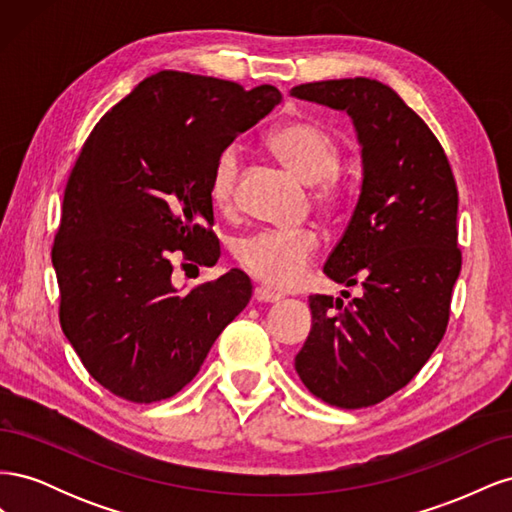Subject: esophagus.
Segmentation results:
<instances>
[{
  "label": "esophagus",
  "instance_id": "1",
  "mask_svg": "<svg viewBox=\"0 0 512 512\" xmlns=\"http://www.w3.org/2000/svg\"><path fill=\"white\" fill-rule=\"evenodd\" d=\"M254 299L260 301V303H277V301H282L284 297H282L280 292H275V290H271L267 286H256L254 288Z\"/></svg>",
  "mask_w": 512,
  "mask_h": 512
}]
</instances>
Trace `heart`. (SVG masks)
Masks as SVG:
<instances>
[{
    "label": "heart",
    "instance_id": "obj_1",
    "mask_svg": "<svg viewBox=\"0 0 512 512\" xmlns=\"http://www.w3.org/2000/svg\"><path fill=\"white\" fill-rule=\"evenodd\" d=\"M267 147L294 177L316 185V198L322 205L337 207L346 196L344 183L337 179L339 143L331 130L318 121L290 119L267 134ZM241 168V151L228 145L220 151L211 170L209 194L215 209L228 211L235 203V190ZM320 239L312 230L265 228L235 243L239 265L275 288H292L301 282L309 262L318 252Z\"/></svg>",
    "mask_w": 512,
    "mask_h": 512
}]
</instances>
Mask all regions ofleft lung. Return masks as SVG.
Instances as JSON below:
<instances>
[{"instance_id": "left-lung-1", "label": "left lung", "mask_w": 512, "mask_h": 512, "mask_svg": "<svg viewBox=\"0 0 512 512\" xmlns=\"http://www.w3.org/2000/svg\"><path fill=\"white\" fill-rule=\"evenodd\" d=\"M290 96L348 113L363 168L352 218L324 265L363 294L309 297L312 331L294 369L327 404L367 408L406 386L446 331L461 271L457 185L438 138L389 85L356 76Z\"/></svg>"}]
</instances>
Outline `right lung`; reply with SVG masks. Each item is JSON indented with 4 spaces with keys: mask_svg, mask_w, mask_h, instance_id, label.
<instances>
[{
    "mask_svg": "<svg viewBox=\"0 0 512 512\" xmlns=\"http://www.w3.org/2000/svg\"><path fill=\"white\" fill-rule=\"evenodd\" d=\"M282 102L280 89L162 70L89 134L53 245L59 322L91 378L134 404L179 393L252 299L230 269L181 292L170 256L215 265L211 170L220 151Z\"/></svg>",
    "mask_w": 512,
    "mask_h": 512,
    "instance_id": "add662e5",
    "label": "right lung"
}]
</instances>
